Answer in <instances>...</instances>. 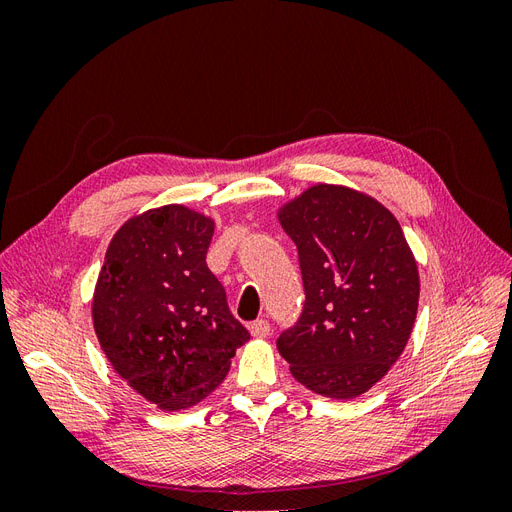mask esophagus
I'll return each instance as SVG.
<instances>
[{
	"label": "esophagus",
	"instance_id": "esophagus-1",
	"mask_svg": "<svg viewBox=\"0 0 512 512\" xmlns=\"http://www.w3.org/2000/svg\"><path fill=\"white\" fill-rule=\"evenodd\" d=\"M250 331H252L254 337L262 339V337H267V335L271 333V324H269V320H265V318H258V320H254V322L250 324Z\"/></svg>",
	"mask_w": 512,
	"mask_h": 512
}]
</instances>
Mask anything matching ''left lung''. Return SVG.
Listing matches in <instances>:
<instances>
[{
  "mask_svg": "<svg viewBox=\"0 0 512 512\" xmlns=\"http://www.w3.org/2000/svg\"><path fill=\"white\" fill-rule=\"evenodd\" d=\"M297 245L305 303L277 337L309 391L352 399L404 352L418 307V271L399 222L378 200L314 185L280 211Z\"/></svg>",
  "mask_w": 512,
  "mask_h": 512,
  "instance_id": "left-lung-1",
  "label": "left lung"
}]
</instances>
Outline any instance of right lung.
<instances>
[{"instance_id": "1", "label": "right lung", "mask_w": 512, "mask_h": 512, "mask_svg": "<svg viewBox=\"0 0 512 512\" xmlns=\"http://www.w3.org/2000/svg\"><path fill=\"white\" fill-rule=\"evenodd\" d=\"M213 222L181 205L123 224L94 292V327L117 374L175 412L205 399L250 333L207 267Z\"/></svg>"}]
</instances>
